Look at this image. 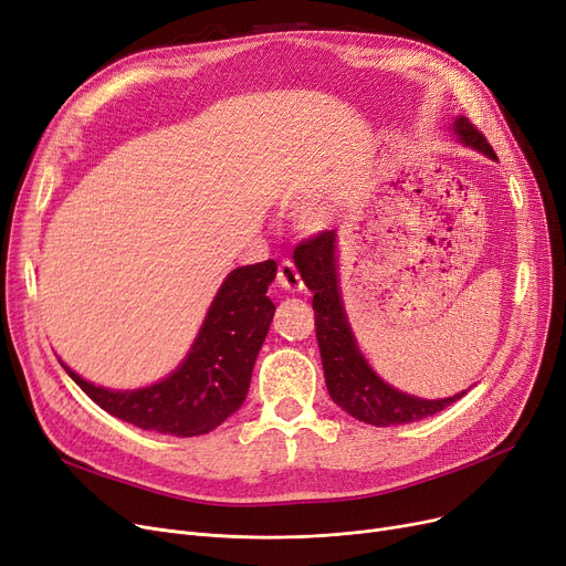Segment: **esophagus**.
Listing matches in <instances>:
<instances>
[{
	"label": "esophagus",
	"instance_id": "obj_1",
	"mask_svg": "<svg viewBox=\"0 0 566 566\" xmlns=\"http://www.w3.org/2000/svg\"><path fill=\"white\" fill-rule=\"evenodd\" d=\"M277 284H280L284 291H289V293L303 291V280H301L298 268L293 265L291 261H282V263H280V270H277Z\"/></svg>",
	"mask_w": 566,
	"mask_h": 566
}]
</instances>
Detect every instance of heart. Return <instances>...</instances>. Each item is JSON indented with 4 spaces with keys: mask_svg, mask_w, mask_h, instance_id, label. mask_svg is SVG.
<instances>
[{
    "mask_svg": "<svg viewBox=\"0 0 566 566\" xmlns=\"http://www.w3.org/2000/svg\"><path fill=\"white\" fill-rule=\"evenodd\" d=\"M301 219L303 222L307 224V227H312V229H322V227H326V214H324V210L322 208H305L303 210V214H301Z\"/></svg>",
    "mask_w": 566,
    "mask_h": 566,
    "instance_id": "b5f03b06",
    "label": "heart"
}]
</instances>
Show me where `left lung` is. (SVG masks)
<instances>
[{
    "label": "left lung",
    "mask_w": 566,
    "mask_h": 566,
    "mask_svg": "<svg viewBox=\"0 0 566 566\" xmlns=\"http://www.w3.org/2000/svg\"><path fill=\"white\" fill-rule=\"evenodd\" d=\"M451 132L455 140L464 147L497 159L493 147L474 129V125L464 115H458L451 122ZM293 263L305 286L314 293V326L318 354L324 363V377L331 398L354 419L370 423L377 428L402 426L428 419V416L447 409L460 400L467 390L455 392L451 398H416L409 392L386 384L363 356L354 328L349 324L347 310H344L339 270H337V233L326 231L307 240L293 252Z\"/></svg>",
    "instance_id": "left-lung-1"
}]
</instances>
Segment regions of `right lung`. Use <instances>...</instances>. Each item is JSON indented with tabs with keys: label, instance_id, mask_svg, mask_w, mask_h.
<instances>
[{
	"label": "right lung",
	"instance_id": "1",
	"mask_svg": "<svg viewBox=\"0 0 566 566\" xmlns=\"http://www.w3.org/2000/svg\"><path fill=\"white\" fill-rule=\"evenodd\" d=\"M275 275L273 259L231 270L219 284L187 356L174 373L150 386L106 388L83 379L64 360L62 367L119 421L174 437L208 434L248 398L254 363L275 314L268 298Z\"/></svg>",
	"mask_w": 566,
	"mask_h": 566
}]
</instances>
